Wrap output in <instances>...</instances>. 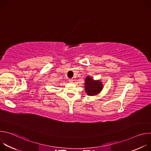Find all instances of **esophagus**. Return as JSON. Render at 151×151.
Returning <instances> with one entry per match:
<instances>
[{
    "mask_svg": "<svg viewBox=\"0 0 151 151\" xmlns=\"http://www.w3.org/2000/svg\"><path fill=\"white\" fill-rule=\"evenodd\" d=\"M73 79H69V81L70 82H73Z\"/></svg>",
    "mask_w": 151,
    "mask_h": 151,
    "instance_id": "1",
    "label": "esophagus"
}]
</instances>
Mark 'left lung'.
Listing matches in <instances>:
<instances>
[{
  "instance_id": "left-lung-1",
  "label": "left lung",
  "mask_w": 151,
  "mask_h": 151,
  "mask_svg": "<svg viewBox=\"0 0 151 151\" xmlns=\"http://www.w3.org/2000/svg\"><path fill=\"white\" fill-rule=\"evenodd\" d=\"M84 87L88 96H94L100 93L103 88V82L100 79L94 80L91 76L88 75L85 79Z\"/></svg>"
}]
</instances>
